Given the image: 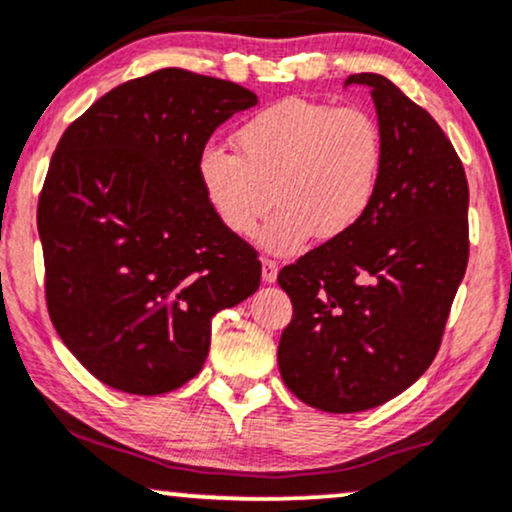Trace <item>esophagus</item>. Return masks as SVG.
Masks as SVG:
<instances>
[{
	"mask_svg": "<svg viewBox=\"0 0 512 512\" xmlns=\"http://www.w3.org/2000/svg\"><path fill=\"white\" fill-rule=\"evenodd\" d=\"M276 274H279V262L264 257V260H262V281L264 283H274Z\"/></svg>",
	"mask_w": 512,
	"mask_h": 512,
	"instance_id": "1",
	"label": "esophagus"
}]
</instances>
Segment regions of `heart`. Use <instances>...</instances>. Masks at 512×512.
Instances as JSON below:
<instances>
[{
  "mask_svg": "<svg viewBox=\"0 0 512 512\" xmlns=\"http://www.w3.org/2000/svg\"><path fill=\"white\" fill-rule=\"evenodd\" d=\"M238 155L219 145L197 155V181L226 231H264L272 250L293 252L312 236H346L377 200L386 164L379 121L360 107L281 100L245 119L233 133Z\"/></svg>",
  "mask_w": 512,
  "mask_h": 512,
  "instance_id": "heart-1",
  "label": "heart"
}]
</instances>
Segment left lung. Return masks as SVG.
<instances>
[{"label":"left lung","instance_id":"obj_1","mask_svg":"<svg viewBox=\"0 0 512 512\" xmlns=\"http://www.w3.org/2000/svg\"><path fill=\"white\" fill-rule=\"evenodd\" d=\"M372 92L386 164L372 209L279 272L293 319L279 341L283 384L324 412L396 398L439 353L470 255L463 162L427 109L379 73Z\"/></svg>","mask_w":512,"mask_h":512}]
</instances>
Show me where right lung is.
Masks as SVG:
<instances>
[{"instance_id": "1", "label": "right lung", "mask_w": 512, "mask_h": 512, "mask_svg": "<svg viewBox=\"0 0 512 512\" xmlns=\"http://www.w3.org/2000/svg\"><path fill=\"white\" fill-rule=\"evenodd\" d=\"M257 104L231 80L159 69L61 135L38 200L49 319L92 377L135 396L200 372L212 319L260 288L257 250L221 226L197 155Z\"/></svg>"}]
</instances>
